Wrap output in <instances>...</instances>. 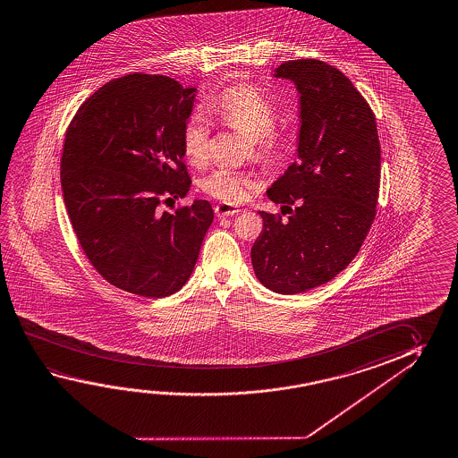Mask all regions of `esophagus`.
<instances>
[{
    "label": "esophagus",
    "instance_id": "esophagus-1",
    "mask_svg": "<svg viewBox=\"0 0 458 458\" xmlns=\"http://www.w3.org/2000/svg\"><path fill=\"white\" fill-rule=\"evenodd\" d=\"M216 216L217 217H230V216H236V214H240V208H236V206H233V204H225V203H218L216 208Z\"/></svg>",
    "mask_w": 458,
    "mask_h": 458
}]
</instances>
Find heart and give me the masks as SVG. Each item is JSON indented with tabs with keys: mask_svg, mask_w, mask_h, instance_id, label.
Wrapping results in <instances>:
<instances>
[{
	"mask_svg": "<svg viewBox=\"0 0 458 458\" xmlns=\"http://www.w3.org/2000/svg\"><path fill=\"white\" fill-rule=\"evenodd\" d=\"M209 112L216 114L225 128L246 134L244 157L268 161L284 150L287 131L279 126L276 102L252 84H236L210 98ZM212 121L203 110L190 113L182 128V151L188 163L203 167L210 157ZM199 187L206 195L225 204H240L249 199L257 187L254 175L233 167H216L204 175Z\"/></svg>",
	"mask_w": 458,
	"mask_h": 458,
	"instance_id": "1",
	"label": "heart"
}]
</instances>
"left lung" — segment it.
I'll return each mask as SVG.
<instances>
[{
    "label": "left lung",
    "mask_w": 458,
    "mask_h": 458,
    "mask_svg": "<svg viewBox=\"0 0 458 458\" xmlns=\"http://www.w3.org/2000/svg\"><path fill=\"white\" fill-rule=\"evenodd\" d=\"M275 76L301 92L299 159L267 191L289 217L259 212L263 230L250 257L265 287L301 293L334 279L360 252L377 214L380 142L368 100L338 68L299 59Z\"/></svg>",
    "instance_id": "8db88e82"
}]
</instances>
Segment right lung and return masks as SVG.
Segmentation results:
<instances>
[{
	"label": "right lung",
	"mask_w": 458,
	"mask_h": 458,
	"mask_svg": "<svg viewBox=\"0 0 458 458\" xmlns=\"http://www.w3.org/2000/svg\"><path fill=\"white\" fill-rule=\"evenodd\" d=\"M195 90L169 76H121L65 132L61 183L76 238L100 276L139 297L182 289L214 220L204 199L163 210L191 185L181 135Z\"/></svg>",
	"instance_id": "add662e5"
}]
</instances>
